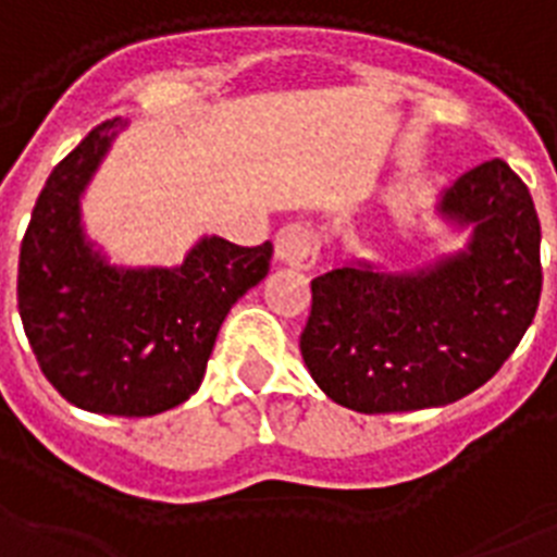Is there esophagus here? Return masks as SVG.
Wrapping results in <instances>:
<instances>
[{
	"instance_id": "obj_1",
	"label": "esophagus",
	"mask_w": 557,
	"mask_h": 557,
	"mask_svg": "<svg viewBox=\"0 0 557 557\" xmlns=\"http://www.w3.org/2000/svg\"><path fill=\"white\" fill-rule=\"evenodd\" d=\"M274 257L292 269H314L320 257V237L306 223H288L274 235Z\"/></svg>"
}]
</instances>
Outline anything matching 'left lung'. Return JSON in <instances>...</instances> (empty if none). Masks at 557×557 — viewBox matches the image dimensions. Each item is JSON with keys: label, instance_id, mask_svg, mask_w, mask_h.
Masks as SVG:
<instances>
[{"label": "left lung", "instance_id": "left-lung-1", "mask_svg": "<svg viewBox=\"0 0 557 557\" xmlns=\"http://www.w3.org/2000/svg\"><path fill=\"white\" fill-rule=\"evenodd\" d=\"M442 212L473 223L467 251L416 274L368 263L311 280L300 350L317 385L359 413H401L473 394L518 348L539 311L541 223L502 158L456 181Z\"/></svg>", "mask_w": 557, "mask_h": 557}]
</instances>
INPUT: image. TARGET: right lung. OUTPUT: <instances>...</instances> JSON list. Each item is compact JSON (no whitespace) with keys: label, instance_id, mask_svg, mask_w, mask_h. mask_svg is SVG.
Instances as JSON below:
<instances>
[{"label":"right lung","instance_id":"obj_1","mask_svg":"<svg viewBox=\"0 0 557 557\" xmlns=\"http://www.w3.org/2000/svg\"><path fill=\"white\" fill-rule=\"evenodd\" d=\"M119 121H101L50 172L18 251V314L41 373L70 405L156 416L198 391L226 314L269 274L271 243L203 237L181 269L119 271L92 255L78 195Z\"/></svg>","mask_w":557,"mask_h":557}]
</instances>
